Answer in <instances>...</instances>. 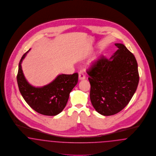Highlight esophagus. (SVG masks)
I'll return each instance as SVG.
<instances>
[{
    "mask_svg": "<svg viewBox=\"0 0 156 156\" xmlns=\"http://www.w3.org/2000/svg\"><path fill=\"white\" fill-rule=\"evenodd\" d=\"M86 78L85 75L83 73V72L82 71H80L79 73V80H83Z\"/></svg>",
    "mask_w": 156,
    "mask_h": 156,
    "instance_id": "esophagus-1",
    "label": "esophagus"
}]
</instances>
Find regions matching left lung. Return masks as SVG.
<instances>
[{
	"label": "left lung",
	"mask_w": 156,
	"mask_h": 156,
	"mask_svg": "<svg viewBox=\"0 0 156 156\" xmlns=\"http://www.w3.org/2000/svg\"><path fill=\"white\" fill-rule=\"evenodd\" d=\"M107 58L103 55L92 63L86 72L90 83L91 104L98 113L117 114L130 102L138 86L139 74L134 55L120 43Z\"/></svg>",
	"instance_id": "8db88e82"
}]
</instances>
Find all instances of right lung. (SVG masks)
I'll return each mask as SVG.
<instances>
[{
  "label": "right lung",
  "instance_id": "add662e5",
  "mask_svg": "<svg viewBox=\"0 0 156 156\" xmlns=\"http://www.w3.org/2000/svg\"><path fill=\"white\" fill-rule=\"evenodd\" d=\"M19 64L17 82L19 91L29 106L36 112L45 115H56L66 106L69 94L78 82L79 74H60L49 84L41 88H36L28 83L25 79L21 67L22 60Z\"/></svg>",
  "mask_w": 156,
  "mask_h": 156
}]
</instances>
